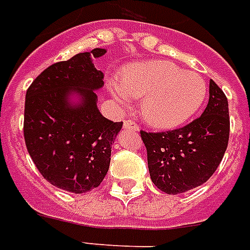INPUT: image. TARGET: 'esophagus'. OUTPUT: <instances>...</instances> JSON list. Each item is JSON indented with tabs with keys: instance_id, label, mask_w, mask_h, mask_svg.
Masks as SVG:
<instances>
[{
	"instance_id": "34e87169",
	"label": "esophagus",
	"mask_w": 250,
	"mask_h": 250,
	"mask_svg": "<svg viewBox=\"0 0 250 250\" xmlns=\"http://www.w3.org/2000/svg\"><path fill=\"white\" fill-rule=\"evenodd\" d=\"M124 129H130V130H134V132H138L140 130V125L133 121V120H126L124 123Z\"/></svg>"
}]
</instances>
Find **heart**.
I'll return each instance as SVG.
<instances>
[{
	"label": "heart",
	"mask_w": 250,
	"mask_h": 250,
	"mask_svg": "<svg viewBox=\"0 0 250 250\" xmlns=\"http://www.w3.org/2000/svg\"><path fill=\"white\" fill-rule=\"evenodd\" d=\"M124 106L130 99L142 100L141 113L158 127H171L187 121L203 105L207 85L202 75L183 71L167 61H151L129 65L121 72V83L110 84Z\"/></svg>",
	"instance_id": "heart-1"
}]
</instances>
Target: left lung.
I'll return each instance as SVG.
<instances>
[{
	"mask_svg": "<svg viewBox=\"0 0 250 250\" xmlns=\"http://www.w3.org/2000/svg\"><path fill=\"white\" fill-rule=\"evenodd\" d=\"M151 181L176 195L199 187L219 167L229 140V110L224 92L209 80V100L200 117L167 132L141 130Z\"/></svg>",
	"mask_w": 250,
	"mask_h": 250,
	"instance_id": "obj_1",
	"label": "left lung"
}]
</instances>
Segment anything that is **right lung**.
<instances>
[{
	"instance_id": "obj_1",
	"label": "right lung",
	"mask_w": 250,
	"mask_h": 250,
	"mask_svg": "<svg viewBox=\"0 0 250 250\" xmlns=\"http://www.w3.org/2000/svg\"><path fill=\"white\" fill-rule=\"evenodd\" d=\"M104 48L80 52L47 67L26 92L23 136L30 157L42 176L58 188L84 194L104 181L112 144L123 123L105 118L97 109L95 91L104 85V74L92 56ZM82 104H69V93Z\"/></svg>"
}]
</instances>
